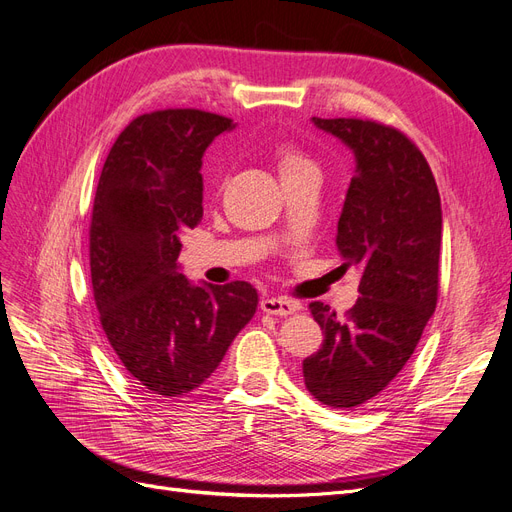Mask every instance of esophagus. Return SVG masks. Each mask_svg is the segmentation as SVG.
<instances>
[{
  "mask_svg": "<svg viewBox=\"0 0 512 512\" xmlns=\"http://www.w3.org/2000/svg\"><path fill=\"white\" fill-rule=\"evenodd\" d=\"M261 310L266 314H276V316H289L299 310V304L293 299L287 297H266L261 299Z\"/></svg>",
  "mask_w": 512,
  "mask_h": 512,
  "instance_id": "esophagus-1",
  "label": "esophagus"
}]
</instances>
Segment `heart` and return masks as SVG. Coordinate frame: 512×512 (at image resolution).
<instances>
[{
  "label": "heart",
  "instance_id": "1",
  "mask_svg": "<svg viewBox=\"0 0 512 512\" xmlns=\"http://www.w3.org/2000/svg\"><path fill=\"white\" fill-rule=\"evenodd\" d=\"M276 162H278L280 177H287V175L297 173V170H304V168L314 166L304 154H299L297 149H293L289 145L276 147Z\"/></svg>",
  "mask_w": 512,
  "mask_h": 512
}]
</instances>
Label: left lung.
I'll list each match as a JSON object with an SVG mask.
<instances>
[{
	"mask_svg": "<svg viewBox=\"0 0 512 512\" xmlns=\"http://www.w3.org/2000/svg\"><path fill=\"white\" fill-rule=\"evenodd\" d=\"M312 124L354 154L335 246L342 268L361 272V297L346 316L312 301L325 342L304 361V380L323 405L352 409L401 373L437 308L441 196L422 151L396 128L356 118Z\"/></svg>",
	"mask_w": 512,
	"mask_h": 512,
	"instance_id": "left-lung-1",
	"label": "left lung"
}]
</instances>
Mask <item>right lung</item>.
Masks as SVG:
<instances>
[{"mask_svg": "<svg viewBox=\"0 0 512 512\" xmlns=\"http://www.w3.org/2000/svg\"><path fill=\"white\" fill-rule=\"evenodd\" d=\"M230 118L164 109L132 120L103 164L90 223L101 325L135 384L156 399L192 392L219 367L257 310L244 280L194 285L181 234L202 219V156Z\"/></svg>", "mask_w": 512, "mask_h": 512, "instance_id": "1", "label": "right lung"}]
</instances>
